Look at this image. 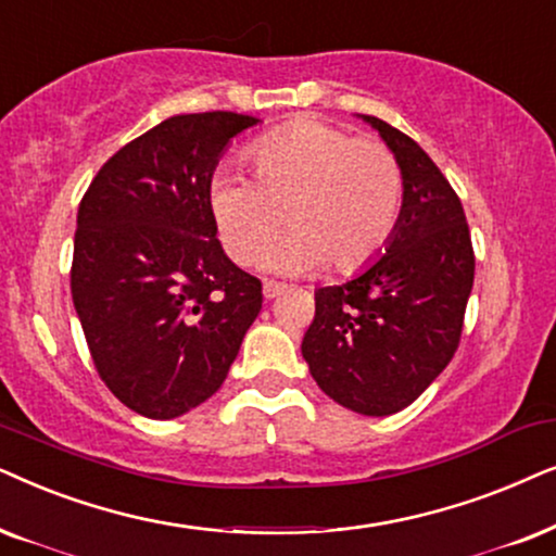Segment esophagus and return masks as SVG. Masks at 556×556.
Masks as SVG:
<instances>
[{
  "label": "esophagus",
  "instance_id": "34e87169",
  "mask_svg": "<svg viewBox=\"0 0 556 556\" xmlns=\"http://www.w3.org/2000/svg\"><path fill=\"white\" fill-rule=\"evenodd\" d=\"M285 290H287V285L274 282V279H266V282H264V298H266V300L279 298V294H285Z\"/></svg>",
  "mask_w": 556,
  "mask_h": 556
}]
</instances>
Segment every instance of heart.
Segmentation results:
<instances>
[{
  "mask_svg": "<svg viewBox=\"0 0 556 556\" xmlns=\"http://www.w3.org/2000/svg\"><path fill=\"white\" fill-rule=\"evenodd\" d=\"M254 180L213 175L208 205L220 247L251 264L287 224L294 231L266 256L277 271L325 264L361 271L389 247L404 205V175L387 144L355 139L320 118H294L249 147Z\"/></svg>",
  "mask_w": 556,
  "mask_h": 556,
  "instance_id": "obj_1",
  "label": "heart"
}]
</instances>
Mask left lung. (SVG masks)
<instances>
[{
  "mask_svg": "<svg viewBox=\"0 0 556 556\" xmlns=\"http://www.w3.org/2000/svg\"><path fill=\"white\" fill-rule=\"evenodd\" d=\"M364 122L402 167V216L379 262L351 282L315 292L302 355L332 402L387 417L409 406L453 361L476 254L460 198L429 154L381 118Z\"/></svg>",
  "mask_w": 556,
  "mask_h": 556,
  "instance_id": "8db88e82",
  "label": "left lung"
}]
</instances>
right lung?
<instances>
[{
    "label": "right lung",
    "instance_id": "1",
    "mask_svg": "<svg viewBox=\"0 0 556 556\" xmlns=\"http://www.w3.org/2000/svg\"><path fill=\"white\" fill-rule=\"evenodd\" d=\"M258 118L169 116L103 162L78 205L71 292L101 381L124 406L175 419L226 381L262 282L216 239L208 188Z\"/></svg>",
    "mask_w": 556,
    "mask_h": 556
}]
</instances>
